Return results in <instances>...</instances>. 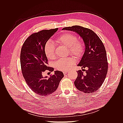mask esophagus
Masks as SVG:
<instances>
[{"mask_svg": "<svg viewBox=\"0 0 123 123\" xmlns=\"http://www.w3.org/2000/svg\"><path fill=\"white\" fill-rule=\"evenodd\" d=\"M63 72V74L64 75H65V74H66L68 72V71H64Z\"/></svg>", "mask_w": 123, "mask_h": 123, "instance_id": "esophagus-1", "label": "esophagus"}]
</instances>
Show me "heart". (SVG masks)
<instances>
[{"mask_svg":"<svg viewBox=\"0 0 123 123\" xmlns=\"http://www.w3.org/2000/svg\"><path fill=\"white\" fill-rule=\"evenodd\" d=\"M75 35L70 33H65L57 38L56 42L62 45L68 47L69 52L77 58L80 57L84 52L85 47L83 43L78 41ZM55 45L51 41H47L44 45V50L46 56L51 59L55 58ZM75 61L71 57L62 58L58 59L55 64V67L58 70L66 71L69 69L74 64Z\"/></svg>","mask_w":123,"mask_h":123,"instance_id":"1","label":"heart"}]
</instances>
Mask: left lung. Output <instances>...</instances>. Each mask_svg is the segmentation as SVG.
<instances>
[{"label": "left lung", "instance_id": "obj_1", "mask_svg": "<svg viewBox=\"0 0 123 123\" xmlns=\"http://www.w3.org/2000/svg\"><path fill=\"white\" fill-rule=\"evenodd\" d=\"M73 31L83 39L85 46L84 54L78 66L82 70L77 71L74 82L76 87L84 93H93L103 84L108 71V62L105 47L98 36L88 28L75 25L65 27L62 30ZM86 68V70L83 69ZM85 70L84 74L82 71Z\"/></svg>", "mask_w": 123, "mask_h": 123}]
</instances>
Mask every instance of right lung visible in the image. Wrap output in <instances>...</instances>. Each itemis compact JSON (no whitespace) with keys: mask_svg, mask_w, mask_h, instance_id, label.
<instances>
[{"mask_svg":"<svg viewBox=\"0 0 123 123\" xmlns=\"http://www.w3.org/2000/svg\"><path fill=\"white\" fill-rule=\"evenodd\" d=\"M57 30L58 28L44 30L32 34L25 40L21 49L20 61L23 76L30 89L39 95L45 96L55 92L64 77L63 72L58 70L50 78L43 76L46 70L54 71V68L47 66L44 47Z\"/></svg>","mask_w":123,"mask_h":123,"instance_id":"obj_1","label":"right lung"}]
</instances>
